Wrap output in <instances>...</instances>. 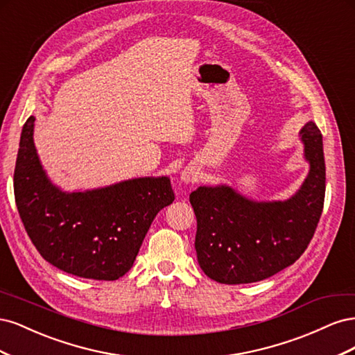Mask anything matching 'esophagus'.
Wrapping results in <instances>:
<instances>
[{
	"label": "esophagus",
	"instance_id": "obj_1",
	"mask_svg": "<svg viewBox=\"0 0 355 355\" xmlns=\"http://www.w3.org/2000/svg\"><path fill=\"white\" fill-rule=\"evenodd\" d=\"M197 180H198V173L194 168L188 167L180 173V182L184 185H194Z\"/></svg>",
	"mask_w": 355,
	"mask_h": 355
}]
</instances>
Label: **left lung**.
<instances>
[{
    "instance_id": "1",
    "label": "left lung",
    "mask_w": 355,
    "mask_h": 355,
    "mask_svg": "<svg viewBox=\"0 0 355 355\" xmlns=\"http://www.w3.org/2000/svg\"><path fill=\"white\" fill-rule=\"evenodd\" d=\"M308 176L287 200L256 201L230 185L200 187L189 201L197 218V259L211 280L247 284L295 263L315 232L324 204L323 136L308 121L299 132Z\"/></svg>"
}]
</instances>
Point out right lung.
Listing matches in <instances>:
<instances>
[{"instance_id": "1", "label": "right lung", "mask_w": 355, "mask_h": 355, "mask_svg": "<svg viewBox=\"0 0 355 355\" xmlns=\"http://www.w3.org/2000/svg\"><path fill=\"white\" fill-rule=\"evenodd\" d=\"M34 123L29 116L22 128L15 168L16 206L31 241L62 271L118 280L133 266L157 213L173 202L170 179L135 178L105 188L62 191L41 164Z\"/></svg>"}]
</instances>
